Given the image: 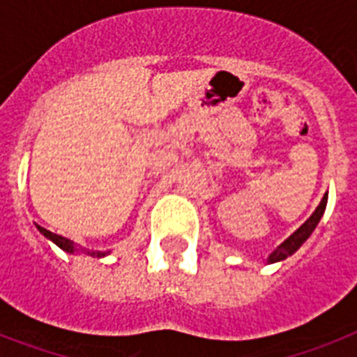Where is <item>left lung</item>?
Here are the masks:
<instances>
[{"mask_svg": "<svg viewBox=\"0 0 357 357\" xmlns=\"http://www.w3.org/2000/svg\"><path fill=\"white\" fill-rule=\"evenodd\" d=\"M326 202H328V195H324V198L321 200V204H319V207L315 209V213H313V215H311V217L307 218V220H305V222L302 224V226H300V228L296 229V231L287 238V241H285V243L280 244V246H278L271 255H268V263H276V261L287 259L289 255H293L294 252H296V250H298L305 241H307L311 231L317 228V224H319L321 217L324 215Z\"/></svg>", "mask_w": 357, "mask_h": 357, "instance_id": "1", "label": "left lung"}]
</instances>
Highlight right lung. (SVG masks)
Segmentation results:
<instances>
[{
  "mask_svg": "<svg viewBox=\"0 0 357 357\" xmlns=\"http://www.w3.org/2000/svg\"><path fill=\"white\" fill-rule=\"evenodd\" d=\"M38 229H40V234L44 235V237L52 238L53 243L57 244L59 248H63L64 252H70V254H74V252H85V254L92 255V257H103V255H105V252H91V250L81 248L79 244H75L74 241H70V238L61 237V235H57V234H52V231H47V229L40 228V226H38Z\"/></svg>",
  "mask_w": 357,
  "mask_h": 357,
  "instance_id": "right-lung-1",
  "label": "right lung"
}]
</instances>
